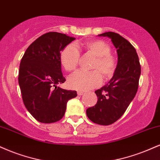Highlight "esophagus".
I'll use <instances>...</instances> for the list:
<instances>
[{"label":"esophagus","instance_id":"1","mask_svg":"<svg viewBox=\"0 0 160 160\" xmlns=\"http://www.w3.org/2000/svg\"><path fill=\"white\" fill-rule=\"evenodd\" d=\"M83 93H84V92H82V91H78V95H80V96L83 95Z\"/></svg>","mask_w":160,"mask_h":160}]
</instances>
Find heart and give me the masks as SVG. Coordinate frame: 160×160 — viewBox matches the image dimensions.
I'll return each instance as SVG.
<instances>
[{"label":"heart","instance_id":"heart-1","mask_svg":"<svg viewBox=\"0 0 160 160\" xmlns=\"http://www.w3.org/2000/svg\"><path fill=\"white\" fill-rule=\"evenodd\" d=\"M78 48L85 49L97 57L92 68L96 71H78L75 72L69 77L68 85L71 88L81 91L98 87L102 82V75L100 72L105 78H108L115 71V60L109 55L111 53L110 47L106 42L98 39L67 45L62 51L60 60L64 68L68 72L75 70L78 66L80 57Z\"/></svg>","mask_w":160,"mask_h":160}]
</instances>
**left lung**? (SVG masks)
Segmentation results:
<instances>
[{
  "label": "left lung",
  "mask_w": 160,
  "mask_h": 160,
  "mask_svg": "<svg viewBox=\"0 0 160 160\" xmlns=\"http://www.w3.org/2000/svg\"><path fill=\"white\" fill-rule=\"evenodd\" d=\"M116 48L118 63L109 83L95 92L98 98L94 107L86 109L88 118L95 124L109 125L124 114L138 90L141 66L136 49L118 33L106 32Z\"/></svg>",
  "instance_id": "obj_1"
}]
</instances>
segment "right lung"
Instances as JSON below:
<instances>
[{
	"label": "right lung",
	"instance_id": "obj_1",
	"mask_svg": "<svg viewBox=\"0 0 160 160\" xmlns=\"http://www.w3.org/2000/svg\"><path fill=\"white\" fill-rule=\"evenodd\" d=\"M74 39L60 32H47L32 42L23 56L18 84L25 107L38 122H58L64 116L67 102L78 95L76 91L57 86L65 81L60 52Z\"/></svg>",
	"mask_w": 160,
	"mask_h": 160
}]
</instances>
